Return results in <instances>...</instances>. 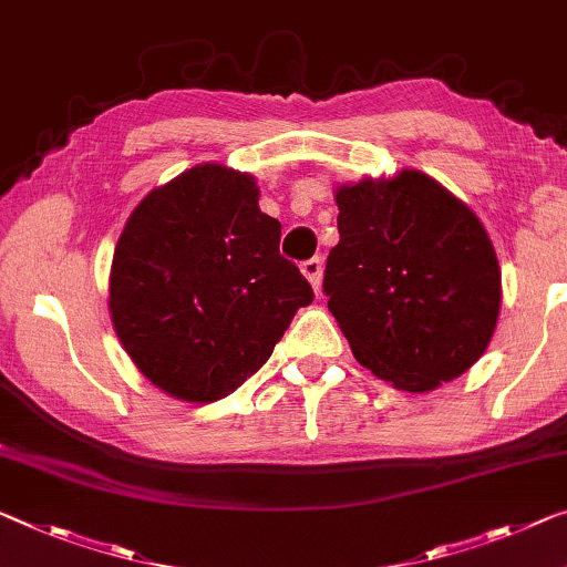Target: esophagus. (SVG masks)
<instances>
[{"label": "esophagus", "instance_id": "esophagus-1", "mask_svg": "<svg viewBox=\"0 0 567 567\" xmlns=\"http://www.w3.org/2000/svg\"><path fill=\"white\" fill-rule=\"evenodd\" d=\"M321 268H324L321 258H309V260H303V264H301V274L309 278L313 291H319V286H321Z\"/></svg>", "mask_w": 567, "mask_h": 567}]
</instances>
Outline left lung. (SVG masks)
Returning <instances> with one entry per match:
<instances>
[{
    "label": "left lung",
    "instance_id": "8db88e82",
    "mask_svg": "<svg viewBox=\"0 0 567 567\" xmlns=\"http://www.w3.org/2000/svg\"><path fill=\"white\" fill-rule=\"evenodd\" d=\"M324 293L357 362L408 393L466 372L494 334L502 274L468 207L403 169L337 189Z\"/></svg>",
    "mask_w": 567,
    "mask_h": 567
}]
</instances>
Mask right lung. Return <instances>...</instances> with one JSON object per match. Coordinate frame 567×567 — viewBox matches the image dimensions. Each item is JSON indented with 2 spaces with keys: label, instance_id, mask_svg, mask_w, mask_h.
<instances>
[{
  "label": "right lung",
  "instance_id": "add662e5",
  "mask_svg": "<svg viewBox=\"0 0 567 567\" xmlns=\"http://www.w3.org/2000/svg\"><path fill=\"white\" fill-rule=\"evenodd\" d=\"M250 174L199 164L138 203L111 266V319L156 388L189 403L264 368L313 291L278 250Z\"/></svg>",
  "mask_w": 567,
  "mask_h": 567
}]
</instances>
